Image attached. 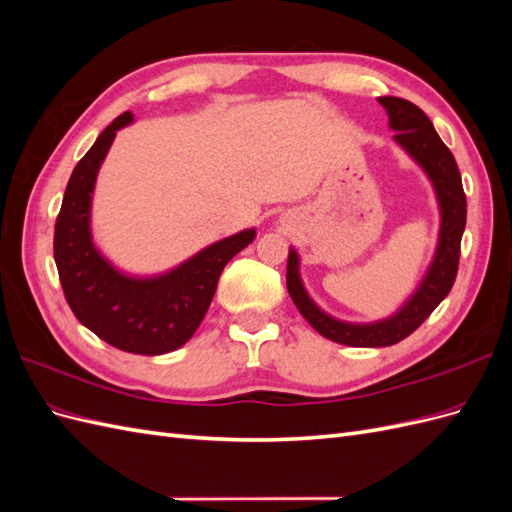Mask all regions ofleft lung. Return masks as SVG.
<instances>
[{
    "label": "left lung",
    "mask_w": 512,
    "mask_h": 512,
    "mask_svg": "<svg viewBox=\"0 0 512 512\" xmlns=\"http://www.w3.org/2000/svg\"><path fill=\"white\" fill-rule=\"evenodd\" d=\"M378 102L386 108L389 115V126L395 130V141L404 147L410 158L418 162L427 177L433 183V190L438 196L440 205V239L436 247L427 275L423 277L421 286L416 288L412 297L397 309V314L369 324H354L337 320L309 299V294L303 288L299 275V254L288 252L286 265V286L290 299L297 305L303 318L331 342L354 346V348H382L393 346L401 339H406L414 333L421 324L429 318L442 299L451 292L457 269H459V254H461V235L466 228V194H463L461 175L457 162L453 158L442 138L438 136L429 117L416 104L395 98L382 96Z\"/></svg>",
    "instance_id": "8db88e82"
}]
</instances>
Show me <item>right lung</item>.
<instances>
[{
	"label": "right lung",
	"mask_w": 512,
	"mask_h": 512,
	"mask_svg": "<svg viewBox=\"0 0 512 512\" xmlns=\"http://www.w3.org/2000/svg\"><path fill=\"white\" fill-rule=\"evenodd\" d=\"M132 119L130 111L119 115L72 170L55 222L53 254L66 301L83 327L123 352L156 356L181 348L196 333L228 260L254 241L256 230L213 243L156 277L115 269L91 241V194L117 130Z\"/></svg>",
	"instance_id": "right-lung-1"
}]
</instances>
